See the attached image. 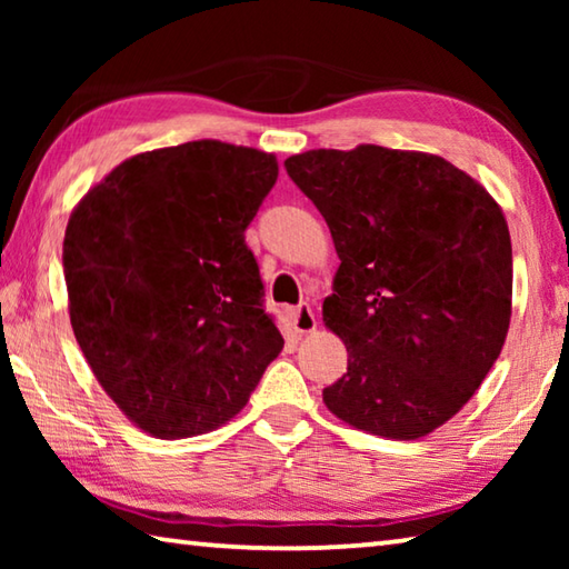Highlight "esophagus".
I'll return each instance as SVG.
<instances>
[{
    "label": "esophagus",
    "mask_w": 569,
    "mask_h": 569,
    "mask_svg": "<svg viewBox=\"0 0 569 569\" xmlns=\"http://www.w3.org/2000/svg\"><path fill=\"white\" fill-rule=\"evenodd\" d=\"M291 321L298 333H311L316 329V313L311 311V306L308 303L291 308Z\"/></svg>",
    "instance_id": "1"
}]
</instances>
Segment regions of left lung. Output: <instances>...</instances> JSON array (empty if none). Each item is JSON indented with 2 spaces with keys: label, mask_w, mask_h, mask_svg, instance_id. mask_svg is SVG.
<instances>
[{
  "label": "left lung",
  "mask_w": 569,
  "mask_h": 569,
  "mask_svg": "<svg viewBox=\"0 0 569 569\" xmlns=\"http://www.w3.org/2000/svg\"><path fill=\"white\" fill-rule=\"evenodd\" d=\"M286 172L341 258L323 321L349 369L323 389L336 417L419 439L471 399L512 316V240L492 196L427 152L308 150Z\"/></svg>",
  "instance_id": "left-lung-1"
}]
</instances>
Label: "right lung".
<instances>
[{"mask_svg": "<svg viewBox=\"0 0 569 569\" xmlns=\"http://www.w3.org/2000/svg\"><path fill=\"white\" fill-rule=\"evenodd\" d=\"M276 178L268 152L186 142L124 160L70 216L62 268L74 339L152 437L233 419L283 349L246 243Z\"/></svg>", "mask_w": 569, "mask_h": 569, "instance_id": "obj_1", "label": "right lung"}]
</instances>
